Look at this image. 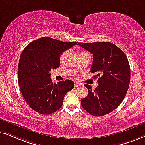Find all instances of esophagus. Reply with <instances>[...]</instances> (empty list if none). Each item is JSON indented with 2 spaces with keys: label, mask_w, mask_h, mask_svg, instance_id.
<instances>
[{
  "label": "esophagus",
  "mask_w": 145,
  "mask_h": 145,
  "mask_svg": "<svg viewBox=\"0 0 145 145\" xmlns=\"http://www.w3.org/2000/svg\"><path fill=\"white\" fill-rule=\"evenodd\" d=\"M74 85H75V87H79V86H81V83H77V82H75Z\"/></svg>",
  "instance_id": "esophagus-1"
}]
</instances>
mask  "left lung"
<instances>
[{"label":"left lung","mask_w":145,"mask_h":145,"mask_svg":"<svg viewBox=\"0 0 145 145\" xmlns=\"http://www.w3.org/2000/svg\"><path fill=\"white\" fill-rule=\"evenodd\" d=\"M93 54L91 73L98 79V85L93 90L88 84V95L81 99L82 107L95 116L110 113L123 101L130 82V66L127 58L117 46L110 42L77 43Z\"/></svg>","instance_id":"obj_1"}]
</instances>
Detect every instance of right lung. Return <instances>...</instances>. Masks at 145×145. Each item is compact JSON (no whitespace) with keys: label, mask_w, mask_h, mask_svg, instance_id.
I'll return each mask as SVG.
<instances>
[{"label":"right lung","mask_w":145,"mask_h":145,"mask_svg":"<svg viewBox=\"0 0 145 145\" xmlns=\"http://www.w3.org/2000/svg\"><path fill=\"white\" fill-rule=\"evenodd\" d=\"M77 43L41 37L22 51L18 67V83L24 99L37 112L46 115L58 110L66 94L74 87L69 79L53 83L50 71L60 66V54Z\"/></svg>","instance_id":"obj_1"}]
</instances>
